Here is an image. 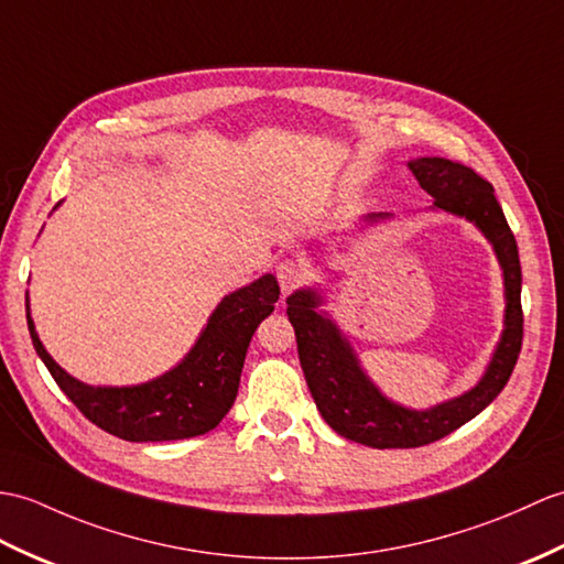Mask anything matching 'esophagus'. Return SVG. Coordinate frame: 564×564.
Returning a JSON list of instances; mask_svg holds the SVG:
<instances>
[{"instance_id":"obj_1","label":"esophagus","mask_w":564,"mask_h":564,"mask_svg":"<svg viewBox=\"0 0 564 564\" xmlns=\"http://www.w3.org/2000/svg\"><path fill=\"white\" fill-rule=\"evenodd\" d=\"M276 279L281 283L283 293H293L295 288H300L307 281V271L297 259H283L276 264Z\"/></svg>"}]
</instances>
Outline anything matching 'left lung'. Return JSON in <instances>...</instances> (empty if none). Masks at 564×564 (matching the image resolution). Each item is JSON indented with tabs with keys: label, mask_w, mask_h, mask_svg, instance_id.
Instances as JSON below:
<instances>
[{
	"label": "left lung",
	"mask_w": 564,
	"mask_h": 564,
	"mask_svg": "<svg viewBox=\"0 0 564 564\" xmlns=\"http://www.w3.org/2000/svg\"><path fill=\"white\" fill-rule=\"evenodd\" d=\"M409 167L421 187L435 199L437 208L474 220L492 242L505 271L507 329L478 387L432 411H409L387 401L362 375L346 338L314 310L319 303L317 295L312 291H297L288 297V319L295 329L300 365H303L307 387L322 417L338 435L375 449L423 447V444L447 437L449 432L476 417L509 382L523 338L519 250L490 182L466 163L442 159V155L411 161Z\"/></svg>",
	"instance_id": "left-lung-1"
}]
</instances>
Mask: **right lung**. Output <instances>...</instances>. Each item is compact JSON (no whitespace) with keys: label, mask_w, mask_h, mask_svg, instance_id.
Returning <instances> with one entry per match:
<instances>
[{"label":"right lung","mask_w":564,"mask_h":564,"mask_svg":"<svg viewBox=\"0 0 564 564\" xmlns=\"http://www.w3.org/2000/svg\"><path fill=\"white\" fill-rule=\"evenodd\" d=\"M281 295L279 281L267 273L252 285L223 297L199 341L175 370L139 387H86L64 372L29 332L37 356L57 387L90 423L127 442L187 440L214 430L238 397L247 346L261 319Z\"/></svg>","instance_id":"obj_1"}]
</instances>
